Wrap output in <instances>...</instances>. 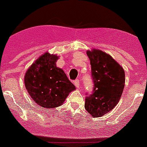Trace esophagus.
<instances>
[{
    "mask_svg": "<svg viewBox=\"0 0 147 147\" xmlns=\"http://www.w3.org/2000/svg\"><path fill=\"white\" fill-rule=\"evenodd\" d=\"M74 84H75L76 88H79V85H80V81L78 80V79H77V80H76L75 82H74Z\"/></svg>",
    "mask_w": 147,
    "mask_h": 147,
    "instance_id": "obj_1",
    "label": "esophagus"
}]
</instances>
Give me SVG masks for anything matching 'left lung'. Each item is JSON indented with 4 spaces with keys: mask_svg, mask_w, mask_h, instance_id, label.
<instances>
[{
    "mask_svg": "<svg viewBox=\"0 0 147 147\" xmlns=\"http://www.w3.org/2000/svg\"><path fill=\"white\" fill-rule=\"evenodd\" d=\"M92 65L94 90L85 98V107L94 117L105 115L117 105L125 84L123 67L107 53L92 49L87 51Z\"/></svg>",
    "mask_w": 147,
    "mask_h": 147,
    "instance_id": "1",
    "label": "left lung"
}]
</instances>
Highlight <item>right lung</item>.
I'll return each instance as SVG.
<instances>
[{"mask_svg": "<svg viewBox=\"0 0 147 147\" xmlns=\"http://www.w3.org/2000/svg\"><path fill=\"white\" fill-rule=\"evenodd\" d=\"M59 56L47 52L26 70L24 85L29 94L43 108L59 107L76 89L62 69L56 66Z\"/></svg>", "mask_w": 147, "mask_h": 147, "instance_id": "add662e5", "label": "right lung"}]
</instances>
